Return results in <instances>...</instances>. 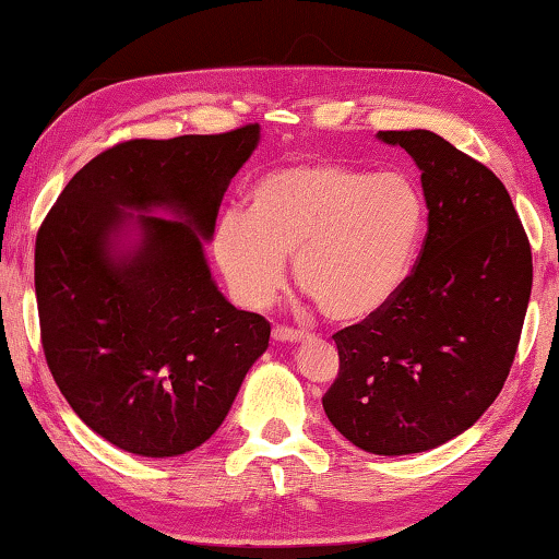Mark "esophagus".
Listing matches in <instances>:
<instances>
[{
    "label": "esophagus",
    "mask_w": 559,
    "mask_h": 559,
    "mask_svg": "<svg viewBox=\"0 0 559 559\" xmlns=\"http://www.w3.org/2000/svg\"><path fill=\"white\" fill-rule=\"evenodd\" d=\"M273 340H278V343H300L302 333L300 330H293L286 325H276L273 328Z\"/></svg>",
    "instance_id": "34e87169"
}]
</instances>
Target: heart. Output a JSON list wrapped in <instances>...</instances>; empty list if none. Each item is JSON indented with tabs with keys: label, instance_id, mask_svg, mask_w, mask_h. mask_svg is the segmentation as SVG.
Instances as JSON below:
<instances>
[{
	"label": "heart",
	"instance_id": "b5f03b06",
	"mask_svg": "<svg viewBox=\"0 0 559 559\" xmlns=\"http://www.w3.org/2000/svg\"><path fill=\"white\" fill-rule=\"evenodd\" d=\"M427 204L409 177L306 159L263 175L249 214L226 212L214 257L246 308H266L293 257L298 286L337 323L374 316L409 276Z\"/></svg>",
	"mask_w": 559,
	"mask_h": 559
}]
</instances>
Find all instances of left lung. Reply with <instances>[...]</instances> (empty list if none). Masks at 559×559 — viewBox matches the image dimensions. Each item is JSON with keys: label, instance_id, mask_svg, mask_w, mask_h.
Instances as JSON below:
<instances>
[{"label": "left lung", "instance_id": "obj_1", "mask_svg": "<svg viewBox=\"0 0 559 559\" xmlns=\"http://www.w3.org/2000/svg\"><path fill=\"white\" fill-rule=\"evenodd\" d=\"M421 169L429 229L400 293L333 335L340 372L323 396L357 449L404 456L473 427L515 359L533 253L503 182L431 130H380Z\"/></svg>", "mask_w": 559, "mask_h": 559}]
</instances>
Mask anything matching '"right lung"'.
<instances>
[{"instance_id":"1","label":"right lung","mask_w":559,"mask_h":559,"mask_svg":"<svg viewBox=\"0 0 559 559\" xmlns=\"http://www.w3.org/2000/svg\"><path fill=\"white\" fill-rule=\"evenodd\" d=\"M259 140L257 122L128 140L73 175L36 234L46 365L112 447L147 459L202 447L266 353L269 320L222 296L202 243Z\"/></svg>"}]
</instances>
